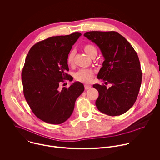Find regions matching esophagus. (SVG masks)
Returning a JSON list of instances; mask_svg holds the SVG:
<instances>
[{"instance_id": "34e87169", "label": "esophagus", "mask_w": 160, "mask_h": 160, "mask_svg": "<svg viewBox=\"0 0 160 160\" xmlns=\"http://www.w3.org/2000/svg\"><path fill=\"white\" fill-rule=\"evenodd\" d=\"M84 87H85V90H87V89H89V88H91V85H88V84H85L84 85Z\"/></svg>"}]
</instances>
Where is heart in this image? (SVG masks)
<instances>
[{
	"mask_svg": "<svg viewBox=\"0 0 160 160\" xmlns=\"http://www.w3.org/2000/svg\"><path fill=\"white\" fill-rule=\"evenodd\" d=\"M85 52L89 56H92L94 53H97L96 48L92 45L87 44L84 47ZM75 55V52L73 51H71L68 56L67 62L69 64H72L73 62V58ZM94 75V71L89 68H81L75 74V78L77 80L82 82H90L92 80Z\"/></svg>",
	"mask_w": 160,
	"mask_h": 160,
	"instance_id": "1",
	"label": "heart"
}]
</instances>
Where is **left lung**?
Here are the masks:
<instances>
[{
  "instance_id": "obj_1",
  "label": "left lung",
  "mask_w": 160,
  "mask_h": 160,
  "mask_svg": "<svg viewBox=\"0 0 160 160\" xmlns=\"http://www.w3.org/2000/svg\"><path fill=\"white\" fill-rule=\"evenodd\" d=\"M83 35L98 45L104 58L98 78L111 84L109 88L93 85L99 92L96 107L109 116L121 115L132 107L139 94L142 72L138 54L116 32L93 31Z\"/></svg>"
}]
</instances>
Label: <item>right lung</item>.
<instances>
[{"instance_id":"right-lung-1","label":"right lung","mask_w":160,"mask_h":160,"mask_svg":"<svg viewBox=\"0 0 160 160\" xmlns=\"http://www.w3.org/2000/svg\"><path fill=\"white\" fill-rule=\"evenodd\" d=\"M82 35L51 37L35 44L29 51L21 73L25 99L35 115L51 124H61L70 117L77 99L84 90L76 82L69 88L59 83L71 80L67 59L72 46Z\"/></svg>"}]
</instances>
